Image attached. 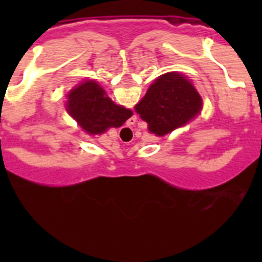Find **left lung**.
Instances as JSON below:
<instances>
[{
	"label": "left lung",
	"mask_w": 262,
	"mask_h": 262,
	"mask_svg": "<svg viewBox=\"0 0 262 262\" xmlns=\"http://www.w3.org/2000/svg\"><path fill=\"white\" fill-rule=\"evenodd\" d=\"M202 110V98L184 75L170 72L156 78L135 111L149 133L164 136L185 126Z\"/></svg>",
	"instance_id": "obj_1"
}]
</instances>
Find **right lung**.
<instances>
[{
	"label": "right lung",
	"mask_w": 262,
	"mask_h": 262,
	"mask_svg": "<svg viewBox=\"0 0 262 262\" xmlns=\"http://www.w3.org/2000/svg\"><path fill=\"white\" fill-rule=\"evenodd\" d=\"M67 111L89 135L120 127L133 115L129 108L113 102L102 86L93 80L84 81L69 92Z\"/></svg>",
	"instance_id": "right-lung-1"
}]
</instances>
